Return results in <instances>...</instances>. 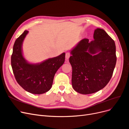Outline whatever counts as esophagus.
I'll return each mask as SVG.
<instances>
[{
	"label": "esophagus",
	"instance_id": "34e87169",
	"mask_svg": "<svg viewBox=\"0 0 129 129\" xmlns=\"http://www.w3.org/2000/svg\"><path fill=\"white\" fill-rule=\"evenodd\" d=\"M71 56V54L69 53V52H67L66 53V54H65V58L66 59H68Z\"/></svg>",
	"mask_w": 129,
	"mask_h": 129
}]
</instances>
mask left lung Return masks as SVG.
<instances>
[{"label":"left lung","mask_w":129,"mask_h":129,"mask_svg":"<svg viewBox=\"0 0 129 129\" xmlns=\"http://www.w3.org/2000/svg\"><path fill=\"white\" fill-rule=\"evenodd\" d=\"M94 40L84 38L71 52L72 67V84L82 94L95 93L103 88L112 76L116 56L114 40L105 31L95 30ZM96 55H92L98 51Z\"/></svg>","instance_id":"obj_1"}]
</instances>
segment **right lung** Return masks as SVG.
Returning a JSON list of instances; mask_svg holds the SVG:
<instances>
[{"label": "right lung", "instance_id": "right-lung-1", "mask_svg": "<svg viewBox=\"0 0 129 129\" xmlns=\"http://www.w3.org/2000/svg\"><path fill=\"white\" fill-rule=\"evenodd\" d=\"M28 33L25 30L16 39L11 57V65L15 79L21 87L30 93L41 94L52 87L56 72L64 63L65 54L49 58L41 64L27 63L22 54L21 45Z\"/></svg>", "mask_w": 129, "mask_h": 129}]
</instances>
